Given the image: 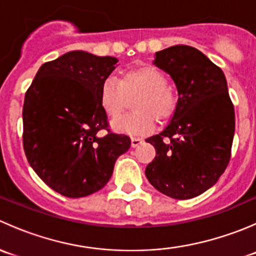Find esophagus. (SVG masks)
Instances as JSON below:
<instances>
[{
    "instance_id": "34e87169",
    "label": "esophagus",
    "mask_w": 256,
    "mask_h": 256,
    "mask_svg": "<svg viewBox=\"0 0 256 256\" xmlns=\"http://www.w3.org/2000/svg\"><path fill=\"white\" fill-rule=\"evenodd\" d=\"M142 144V138H131V146L132 147H138V144Z\"/></svg>"
}]
</instances>
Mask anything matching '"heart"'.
I'll return each mask as SVG.
<instances>
[{
    "label": "heart",
    "instance_id": "1",
    "mask_svg": "<svg viewBox=\"0 0 256 256\" xmlns=\"http://www.w3.org/2000/svg\"><path fill=\"white\" fill-rule=\"evenodd\" d=\"M168 84L167 76L154 66H142L126 72L120 80L108 76L99 88V104L109 118H116L128 105L134 102L136 112L126 114L112 121L115 131L136 136L151 132L156 118L167 121L177 109V96Z\"/></svg>",
    "mask_w": 256,
    "mask_h": 256
}]
</instances>
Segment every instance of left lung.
I'll use <instances>...</instances> for the list:
<instances>
[{"instance_id":"left-lung-1","label":"left lung","mask_w":256,"mask_h":256,"mask_svg":"<svg viewBox=\"0 0 256 256\" xmlns=\"http://www.w3.org/2000/svg\"><path fill=\"white\" fill-rule=\"evenodd\" d=\"M154 64L171 76L177 109L162 132L146 138L156 157L148 182L174 200L197 197L216 183L230 160L236 130L226 76L202 52L174 46L154 54Z\"/></svg>"}]
</instances>
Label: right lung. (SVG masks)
I'll use <instances>...</instances> for the list:
<instances>
[{"label":"right lung","mask_w":256,"mask_h":256,"mask_svg":"<svg viewBox=\"0 0 256 256\" xmlns=\"http://www.w3.org/2000/svg\"><path fill=\"white\" fill-rule=\"evenodd\" d=\"M116 63L114 56L69 52L43 64L26 92V157L40 180L62 196L80 198L102 190L118 157L130 148L128 136L109 130L99 104L100 84ZM102 130L106 136L98 135Z\"/></svg>","instance_id":"right-lung-1"}]
</instances>
